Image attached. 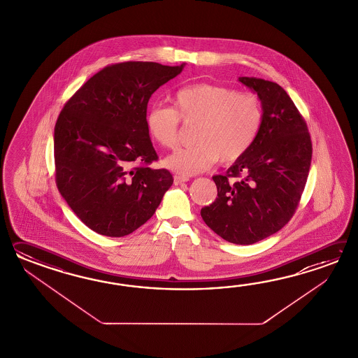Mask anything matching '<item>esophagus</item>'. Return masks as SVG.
I'll return each instance as SVG.
<instances>
[{
	"instance_id": "34e87169",
	"label": "esophagus",
	"mask_w": 358,
	"mask_h": 358,
	"mask_svg": "<svg viewBox=\"0 0 358 358\" xmlns=\"http://www.w3.org/2000/svg\"><path fill=\"white\" fill-rule=\"evenodd\" d=\"M185 182H188V179H187V178L174 176V184H176V185H180V184H184Z\"/></svg>"
}]
</instances>
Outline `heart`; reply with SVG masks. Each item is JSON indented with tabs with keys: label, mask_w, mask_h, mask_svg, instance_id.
<instances>
[{
	"label": "heart",
	"mask_w": 358,
	"mask_h": 358,
	"mask_svg": "<svg viewBox=\"0 0 358 358\" xmlns=\"http://www.w3.org/2000/svg\"><path fill=\"white\" fill-rule=\"evenodd\" d=\"M174 107L155 103L145 113V129L153 142L173 148L179 139L180 120L198 122L193 142L164 159V165L182 176L203 173L216 161L242 159L259 136L264 110L259 96L219 84H190L173 96Z\"/></svg>",
	"instance_id": "heart-1"
}]
</instances>
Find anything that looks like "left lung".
I'll use <instances>...</instances> for the list:
<instances>
[{
	"label": "left lung",
	"instance_id": "8db88e82",
	"mask_svg": "<svg viewBox=\"0 0 358 358\" xmlns=\"http://www.w3.org/2000/svg\"><path fill=\"white\" fill-rule=\"evenodd\" d=\"M257 93L264 120L248 152L213 176L217 197L201 210L206 225L234 244L273 236L292 219L311 166L312 143L303 117L279 84L238 79Z\"/></svg>",
	"mask_w": 358,
	"mask_h": 358
}]
</instances>
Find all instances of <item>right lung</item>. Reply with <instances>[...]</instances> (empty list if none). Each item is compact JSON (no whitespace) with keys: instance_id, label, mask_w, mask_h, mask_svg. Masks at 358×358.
Masks as SVG:
<instances>
[{"instance_id":"add662e5","label":"right lung","mask_w":358,"mask_h":358,"mask_svg":"<svg viewBox=\"0 0 358 358\" xmlns=\"http://www.w3.org/2000/svg\"><path fill=\"white\" fill-rule=\"evenodd\" d=\"M185 64L128 61L92 76L55 125L56 184L73 213L101 236H128L152 217L174 182L145 129L153 92Z\"/></svg>"}]
</instances>
